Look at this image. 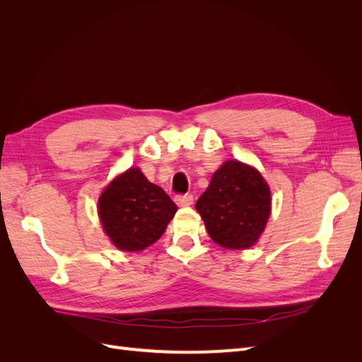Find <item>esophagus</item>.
<instances>
[{
	"label": "esophagus",
	"mask_w": 362,
	"mask_h": 362,
	"mask_svg": "<svg viewBox=\"0 0 362 362\" xmlns=\"http://www.w3.org/2000/svg\"><path fill=\"white\" fill-rule=\"evenodd\" d=\"M175 202L180 206H189L193 204V196L192 194H177L175 196Z\"/></svg>",
	"instance_id": "obj_1"
}]
</instances>
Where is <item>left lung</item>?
<instances>
[{
	"mask_svg": "<svg viewBox=\"0 0 362 362\" xmlns=\"http://www.w3.org/2000/svg\"><path fill=\"white\" fill-rule=\"evenodd\" d=\"M206 233L226 249L254 246L270 216V190L259 172L229 160L196 202Z\"/></svg>",
	"mask_w": 362,
	"mask_h": 362,
	"instance_id": "left-lung-1",
	"label": "left lung"
}]
</instances>
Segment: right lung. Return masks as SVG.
Returning a JSON list of instances; mask_svg holds the SVG:
<instances>
[{"label": "right lung", "instance_id": "obj_1", "mask_svg": "<svg viewBox=\"0 0 362 362\" xmlns=\"http://www.w3.org/2000/svg\"><path fill=\"white\" fill-rule=\"evenodd\" d=\"M177 205L140 169L119 175L103 192L98 211L105 234L120 250H144L166 231Z\"/></svg>", "mask_w": 362, "mask_h": 362}]
</instances>
